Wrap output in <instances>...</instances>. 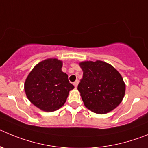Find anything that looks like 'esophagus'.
I'll use <instances>...</instances> for the list:
<instances>
[{
  "mask_svg": "<svg viewBox=\"0 0 148 148\" xmlns=\"http://www.w3.org/2000/svg\"><path fill=\"white\" fill-rule=\"evenodd\" d=\"M78 83H79V81H78V80H76V81H75V82H73V85H74V86H75V88L78 86Z\"/></svg>",
  "mask_w": 148,
  "mask_h": 148,
  "instance_id": "obj_1",
  "label": "esophagus"
}]
</instances>
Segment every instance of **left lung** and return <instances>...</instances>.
I'll return each mask as SVG.
<instances>
[{
  "label": "left lung",
  "instance_id": "1",
  "mask_svg": "<svg viewBox=\"0 0 148 148\" xmlns=\"http://www.w3.org/2000/svg\"><path fill=\"white\" fill-rule=\"evenodd\" d=\"M79 65L84 73L78 89L85 106L95 113L103 114L119 106L125 92V84L120 73L102 61L83 62Z\"/></svg>",
  "mask_w": 148,
  "mask_h": 148
}]
</instances>
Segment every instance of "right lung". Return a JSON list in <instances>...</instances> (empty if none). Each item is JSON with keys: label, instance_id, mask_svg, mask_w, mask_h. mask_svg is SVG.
<instances>
[{"label": "right lung", "instance_id": "right-lung-1", "mask_svg": "<svg viewBox=\"0 0 148 148\" xmlns=\"http://www.w3.org/2000/svg\"><path fill=\"white\" fill-rule=\"evenodd\" d=\"M62 67V61L45 59L34 67L25 80L24 89L27 97L41 110H58L66 102L69 92L74 89Z\"/></svg>", "mask_w": 148, "mask_h": 148}]
</instances>
